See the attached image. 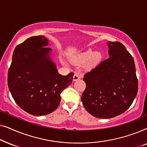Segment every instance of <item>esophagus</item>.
<instances>
[{
    "mask_svg": "<svg viewBox=\"0 0 147 147\" xmlns=\"http://www.w3.org/2000/svg\"><path fill=\"white\" fill-rule=\"evenodd\" d=\"M80 79V76L78 74H76L74 76V81H77V80Z\"/></svg>",
    "mask_w": 147,
    "mask_h": 147,
    "instance_id": "34e87169",
    "label": "esophagus"
}]
</instances>
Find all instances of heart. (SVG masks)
I'll list each match as a JSON object with an SVG mask.
<instances>
[{
    "mask_svg": "<svg viewBox=\"0 0 147 147\" xmlns=\"http://www.w3.org/2000/svg\"><path fill=\"white\" fill-rule=\"evenodd\" d=\"M102 57H103V56H102L101 52H94L93 49H89L86 50V51L83 52V53L76 56L73 59V61L76 63L80 64L85 63V62L89 61L90 66L94 67V66L98 65L102 61ZM62 62L65 65L67 64V63L65 61H62Z\"/></svg>",
    "mask_w": 147,
    "mask_h": 147,
    "instance_id": "1",
    "label": "heart"
}]
</instances>
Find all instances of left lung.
Here are the masks:
<instances>
[{
    "label": "left lung",
    "mask_w": 147,
    "mask_h": 147,
    "mask_svg": "<svg viewBox=\"0 0 147 147\" xmlns=\"http://www.w3.org/2000/svg\"><path fill=\"white\" fill-rule=\"evenodd\" d=\"M110 57L84 75L82 104L92 116L110 118L131 105L138 92L134 59L120 42H108Z\"/></svg>",
    "instance_id": "8db88e82"
}]
</instances>
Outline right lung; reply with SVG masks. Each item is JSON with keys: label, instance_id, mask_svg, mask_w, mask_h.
Masks as SVG:
<instances>
[{"label": "right lung", "instance_id": "obj_1", "mask_svg": "<svg viewBox=\"0 0 147 147\" xmlns=\"http://www.w3.org/2000/svg\"><path fill=\"white\" fill-rule=\"evenodd\" d=\"M49 40L35 36L18 45L8 72V86L19 107L29 114L43 116L59 106L60 94L71 84L74 73L62 76L51 59Z\"/></svg>", "mask_w": 147, "mask_h": 147}]
</instances>
